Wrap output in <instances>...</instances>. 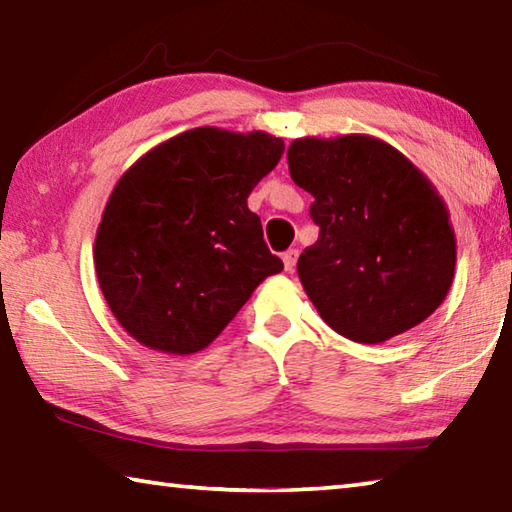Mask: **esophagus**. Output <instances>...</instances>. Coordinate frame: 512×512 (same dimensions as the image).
<instances>
[{"label":"esophagus","mask_w":512,"mask_h":512,"mask_svg":"<svg viewBox=\"0 0 512 512\" xmlns=\"http://www.w3.org/2000/svg\"><path fill=\"white\" fill-rule=\"evenodd\" d=\"M282 262H284V268H287V271L291 273L293 268H296V262H298V250L296 248L287 250V253L282 255Z\"/></svg>","instance_id":"obj_1"}]
</instances>
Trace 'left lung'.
Segmentation results:
<instances>
[{
	"instance_id": "8db88e82",
	"label": "left lung",
	"mask_w": 512,
	"mask_h": 512,
	"mask_svg": "<svg viewBox=\"0 0 512 512\" xmlns=\"http://www.w3.org/2000/svg\"><path fill=\"white\" fill-rule=\"evenodd\" d=\"M293 183L314 196L318 241L298 277L320 318L354 343H384L420 325L454 280L456 239L429 178L370 135L302 137Z\"/></svg>"
}]
</instances>
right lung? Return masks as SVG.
Masks as SVG:
<instances>
[{
	"label": "right lung",
	"mask_w": 512,
	"mask_h": 512,
	"mask_svg": "<svg viewBox=\"0 0 512 512\" xmlns=\"http://www.w3.org/2000/svg\"><path fill=\"white\" fill-rule=\"evenodd\" d=\"M282 153L280 137L203 126L158 144L119 178L94 266L110 311L135 341L167 354L203 350L282 271L248 210L250 192Z\"/></svg>",
	"instance_id": "obj_1"
}]
</instances>
